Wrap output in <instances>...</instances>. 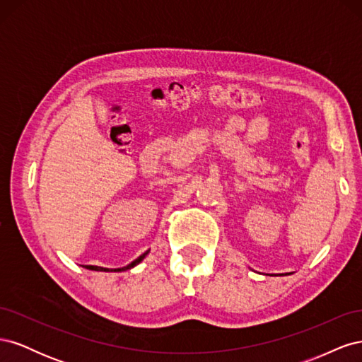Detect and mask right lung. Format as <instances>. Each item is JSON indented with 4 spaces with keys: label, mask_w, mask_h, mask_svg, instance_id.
<instances>
[{
    "label": "right lung",
    "mask_w": 362,
    "mask_h": 362,
    "mask_svg": "<svg viewBox=\"0 0 362 362\" xmlns=\"http://www.w3.org/2000/svg\"><path fill=\"white\" fill-rule=\"evenodd\" d=\"M148 252L149 250H146L145 252V254H141L137 259H134L133 262H131V264H128L127 267H122V269H115V272H122V270H128V269H131V267H134L136 264H139V262L141 261V259H144L146 255H148ZM87 269H90V270H101V272H110V270H108V269H104V267H98V266H89V267H87Z\"/></svg>",
    "instance_id": "obj_1"
}]
</instances>
